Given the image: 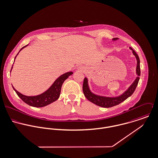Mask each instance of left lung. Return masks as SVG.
I'll list each match as a JSON object with an SVG mask.
<instances>
[{"label": "left lung", "instance_id": "8db88e82", "mask_svg": "<svg viewBox=\"0 0 158 158\" xmlns=\"http://www.w3.org/2000/svg\"><path fill=\"white\" fill-rule=\"evenodd\" d=\"M118 39V38H114L112 39V40L115 41ZM129 49L132 50V53L134 56H135L137 60L136 74L137 75V76L135 79V81L133 82V83L130 85V87L123 94L116 97H107V96L95 95L94 93H92L90 90V88L89 86L88 79L87 77H85L83 82L82 89H83L84 94L89 101L94 103L95 104L98 106L108 108V107H111L120 104L121 102L126 100L128 97L132 95V94L134 92L137 86L139 81L140 79L139 76H140V59L138 55L135 52V51H134L131 47H129Z\"/></svg>", "mask_w": 158, "mask_h": 158}]
</instances>
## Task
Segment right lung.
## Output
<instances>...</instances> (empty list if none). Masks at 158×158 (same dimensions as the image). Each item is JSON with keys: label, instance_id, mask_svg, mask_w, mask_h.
<instances>
[{"label": "right lung", "instance_id": "obj_1", "mask_svg": "<svg viewBox=\"0 0 158 158\" xmlns=\"http://www.w3.org/2000/svg\"><path fill=\"white\" fill-rule=\"evenodd\" d=\"M27 46H28V44L23 47L19 51V52L23 49H24L25 47H26ZM19 52L16 56V57L15 58V60L16 56L18 55ZM12 68H13V66L11 67L10 71H11ZM73 74V73L71 71L64 73L63 74L59 76L54 81V82L52 84V85L46 91H45L44 92H43V94H41L40 95H36V96H26V95H23L22 94L18 92L13 87V85H12V87H13V89H14V90L16 92V94L24 102H26V104H27L28 105L32 106V107H44L47 105H49L51 103L56 101V100H57L59 99L60 95L61 88H62V84H63L64 81L69 76H71Z\"/></svg>", "mask_w": 158, "mask_h": 158}]
</instances>
